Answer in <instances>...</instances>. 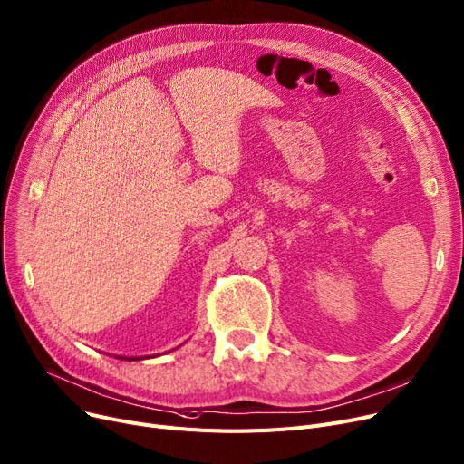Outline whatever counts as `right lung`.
I'll use <instances>...</instances> for the list:
<instances>
[{
    "label": "right lung",
    "instance_id": "add662e5",
    "mask_svg": "<svg viewBox=\"0 0 464 464\" xmlns=\"http://www.w3.org/2000/svg\"><path fill=\"white\" fill-rule=\"evenodd\" d=\"M119 358H121V360H141V358H127V356H125V358H122V356H119Z\"/></svg>",
    "mask_w": 464,
    "mask_h": 464
}]
</instances>
